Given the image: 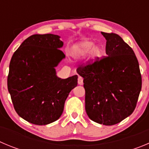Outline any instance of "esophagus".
Returning a JSON list of instances; mask_svg holds the SVG:
<instances>
[{"mask_svg": "<svg viewBox=\"0 0 149 149\" xmlns=\"http://www.w3.org/2000/svg\"><path fill=\"white\" fill-rule=\"evenodd\" d=\"M78 84L79 85H82L83 84V78L81 77V76H79V78H78Z\"/></svg>", "mask_w": 149, "mask_h": 149, "instance_id": "obj_1", "label": "esophagus"}]
</instances>
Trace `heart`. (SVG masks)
<instances>
[{
  "instance_id": "1",
  "label": "heart",
  "mask_w": 149,
  "mask_h": 149,
  "mask_svg": "<svg viewBox=\"0 0 149 149\" xmlns=\"http://www.w3.org/2000/svg\"><path fill=\"white\" fill-rule=\"evenodd\" d=\"M88 52H90L91 59L94 61L101 56L102 48L99 45H94L93 41L86 40L79 42L72 48V54L76 58L83 57Z\"/></svg>"
}]
</instances>
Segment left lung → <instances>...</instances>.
Here are the masks:
<instances>
[{
    "mask_svg": "<svg viewBox=\"0 0 149 149\" xmlns=\"http://www.w3.org/2000/svg\"><path fill=\"white\" fill-rule=\"evenodd\" d=\"M101 34L107 40V56L81 65L76 71L84 78L88 117L100 124L112 126L134 112L142 78L132 48L118 34Z\"/></svg>",
    "mask_w": 149,
    "mask_h": 149,
    "instance_id": "1",
    "label": "left lung"
}]
</instances>
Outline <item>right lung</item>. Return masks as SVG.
Masks as SVG:
<instances>
[{"mask_svg":"<svg viewBox=\"0 0 149 149\" xmlns=\"http://www.w3.org/2000/svg\"><path fill=\"white\" fill-rule=\"evenodd\" d=\"M52 34H34L23 42L9 64L8 90L18 115L35 125L60 118L66 98L77 86L78 76L62 79L55 68L65 58L63 42Z\"/></svg>","mask_w":149,"mask_h":149,"instance_id":"right-lung-1","label":"right lung"}]
</instances>
